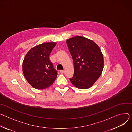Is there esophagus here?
<instances>
[{
  "label": "esophagus",
  "mask_w": 132,
  "mask_h": 132,
  "mask_svg": "<svg viewBox=\"0 0 132 132\" xmlns=\"http://www.w3.org/2000/svg\"><path fill=\"white\" fill-rule=\"evenodd\" d=\"M60 72L61 73V74H63V73H64L65 72V71H64V70H60Z\"/></svg>",
  "instance_id": "obj_1"
}]
</instances>
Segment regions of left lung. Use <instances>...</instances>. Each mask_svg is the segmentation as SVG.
Returning <instances> with one entry per match:
<instances>
[{
  "instance_id": "left-lung-1",
  "label": "left lung",
  "mask_w": 132,
  "mask_h": 132,
  "mask_svg": "<svg viewBox=\"0 0 132 132\" xmlns=\"http://www.w3.org/2000/svg\"><path fill=\"white\" fill-rule=\"evenodd\" d=\"M74 63V76L70 80L78 89L91 87L101 76L104 67L103 55L92 40L77 36L66 41Z\"/></svg>"
}]
</instances>
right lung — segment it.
<instances>
[{
    "label": "right lung",
    "mask_w": 132,
    "mask_h": 132,
    "mask_svg": "<svg viewBox=\"0 0 132 132\" xmlns=\"http://www.w3.org/2000/svg\"><path fill=\"white\" fill-rule=\"evenodd\" d=\"M54 42H44L29 50L24 58L22 71L24 76L34 88L42 90L51 85L57 73L49 56L56 46Z\"/></svg>",
    "instance_id": "1"
}]
</instances>
